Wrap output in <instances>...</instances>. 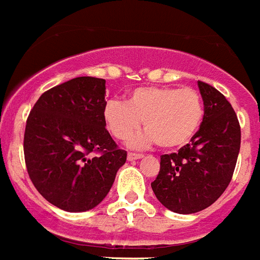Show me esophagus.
<instances>
[{"label": "esophagus", "instance_id": "1", "mask_svg": "<svg viewBox=\"0 0 260 260\" xmlns=\"http://www.w3.org/2000/svg\"><path fill=\"white\" fill-rule=\"evenodd\" d=\"M142 157H143V154H140V153H128V159H129V161L140 159Z\"/></svg>", "mask_w": 260, "mask_h": 260}]
</instances>
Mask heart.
Here are the masks:
<instances>
[{"mask_svg": "<svg viewBox=\"0 0 260 260\" xmlns=\"http://www.w3.org/2000/svg\"><path fill=\"white\" fill-rule=\"evenodd\" d=\"M203 118V96L190 86H140L128 95L126 103L110 99L103 107V120L115 139H129L143 121L147 131L132 140L134 146L153 142L162 149L184 146Z\"/></svg>", "mask_w": 260, "mask_h": 260, "instance_id": "b5f03b06", "label": "heart"}]
</instances>
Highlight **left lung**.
I'll return each mask as SVG.
<instances>
[{
	"mask_svg": "<svg viewBox=\"0 0 260 260\" xmlns=\"http://www.w3.org/2000/svg\"><path fill=\"white\" fill-rule=\"evenodd\" d=\"M199 88L204 101L201 126L178 153L161 155L151 183L159 203L176 213L203 211L222 196L241 145L240 122L228 99L207 82L199 81Z\"/></svg>",
	"mask_w": 260,
	"mask_h": 260,
	"instance_id": "8db88e82",
	"label": "left lung"
}]
</instances>
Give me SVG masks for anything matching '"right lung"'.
I'll use <instances>...</instances> for the list:
<instances>
[{"label": "right lung", "instance_id": "right-lung-1", "mask_svg": "<svg viewBox=\"0 0 260 260\" xmlns=\"http://www.w3.org/2000/svg\"><path fill=\"white\" fill-rule=\"evenodd\" d=\"M106 81L77 77L44 92L26 121L27 174L44 199L69 212L95 208L126 161L106 129Z\"/></svg>", "mask_w": 260, "mask_h": 260}]
</instances>
